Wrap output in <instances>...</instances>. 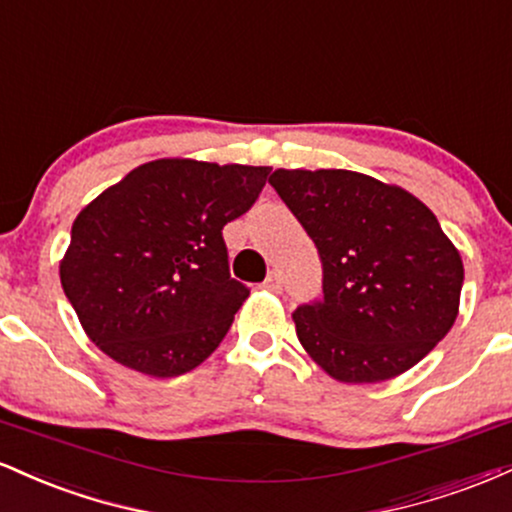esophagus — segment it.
<instances>
[{
	"mask_svg": "<svg viewBox=\"0 0 512 512\" xmlns=\"http://www.w3.org/2000/svg\"><path fill=\"white\" fill-rule=\"evenodd\" d=\"M281 284H284V279H281L279 269H272L267 274V279H264V289L267 291H281Z\"/></svg>",
	"mask_w": 512,
	"mask_h": 512,
	"instance_id": "34e87169",
	"label": "esophagus"
}]
</instances>
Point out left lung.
I'll list each match as a JSON object with an SVG mask.
<instances>
[{
    "mask_svg": "<svg viewBox=\"0 0 512 512\" xmlns=\"http://www.w3.org/2000/svg\"><path fill=\"white\" fill-rule=\"evenodd\" d=\"M269 185L313 238L322 298L293 313L303 349L339 383L404 373L450 332L462 257L433 211L354 170H274Z\"/></svg>",
    "mask_w": 512,
    "mask_h": 512,
    "instance_id": "8db88e82",
    "label": "left lung"
}]
</instances>
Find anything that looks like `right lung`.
<instances>
[{"mask_svg":"<svg viewBox=\"0 0 512 512\" xmlns=\"http://www.w3.org/2000/svg\"><path fill=\"white\" fill-rule=\"evenodd\" d=\"M269 170L158 158L81 209L60 279L103 354L154 378L214 354L250 296L231 279L221 231L255 204Z\"/></svg>","mask_w":512,"mask_h":512,"instance_id":"1","label":"right lung"}]
</instances>
